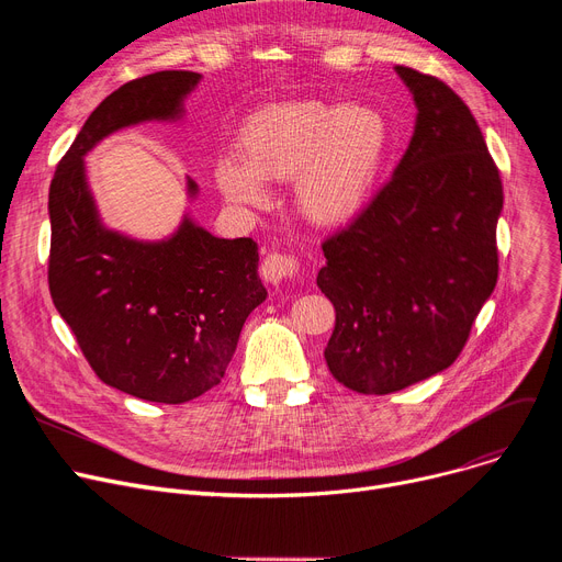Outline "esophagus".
Here are the masks:
<instances>
[{
	"instance_id": "1",
	"label": "esophagus",
	"mask_w": 562,
	"mask_h": 562,
	"mask_svg": "<svg viewBox=\"0 0 562 562\" xmlns=\"http://www.w3.org/2000/svg\"><path fill=\"white\" fill-rule=\"evenodd\" d=\"M299 276V261L296 257L291 255H280V252H271L266 255V259L261 261V278L271 284H280L284 280H291Z\"/></svg>"
}]
</instances>
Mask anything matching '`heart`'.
Returning <instances> with one entry per match:
<instances>
[{
  "instance_id": "b5f03b06",
  "label": "heart",
  "mask_w": 562,
  "mask_h": 562,
  "mask_svg": "<svg viewBox=\"0 0 562 562\" xmlns=\"http://www.w3.org/2000/svg\"><path fill=\"white\" fill-rule=\"evenodd\" d=\"M387 127L369 106L301 100L263 106L239 130V157L216 164L221 193L244 206L269 200L263 182H291L299 212L339 225L358 212L385 147Z\"/></svg>"
}]
</instances>
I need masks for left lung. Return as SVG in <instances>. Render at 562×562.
I'll return each mask as SVG.
<instances>
[{"mask_svg":"<svg viewBox=\"0 0 562 562\" xmlns=\"http://www.w3.org/2000/svg\"><path fill=\"white\" fill-rule=\"evenodd\" d=\"M417 125L392 180L323 241L316 284L335 305L330 373L392 394L449 369L498 278L504 187L469 106L437 77L396 66Z\"/></svg>","mask_w":562,"mask_h":562,"instance_id":"obj_1","label":"left lung"}]
</instances>
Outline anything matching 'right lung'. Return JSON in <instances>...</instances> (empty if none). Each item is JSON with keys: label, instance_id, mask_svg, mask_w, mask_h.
<instances>
[{"label": "right lung", "instance_id": "obj_1", "mask_svg": "<svg viewBox=\"0 0 562 562\" xmlns=\"http://www.w3.org/2000/svg\"><path fill=\"white\" fill-rule=\"evenodd\" d=\"M198 81L191 70H161L123 83L88 115L49 184L54 307L102 382L168 405L223 380L248 314L266 301L257 244L218 239L189 216L155 244L111 232L100 223L83 157L123 127L177 121Z\"/></svg>", "mask_w": 562, "mask_h": 562}]
</instances>
